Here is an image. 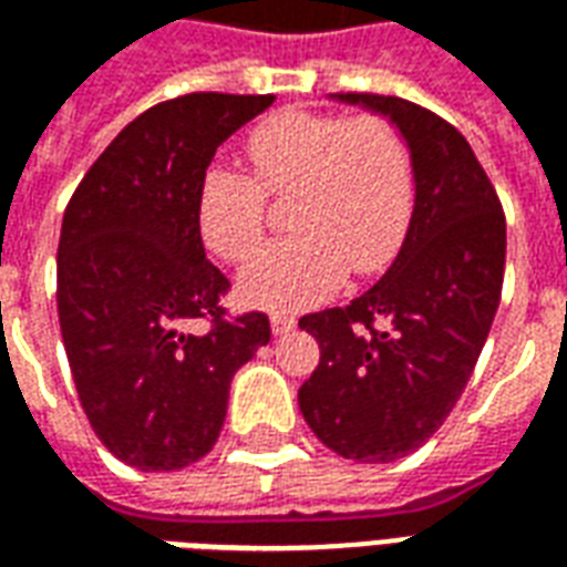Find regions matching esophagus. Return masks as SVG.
<instances>
[{
  "instance_id": "obj_1",
  "label": "esophagus",
  "mask_w": 567,
  "mask_h": 567,
  "mask_svg": "<svg viewBox=\"0 0 567 567\" xmlns=\"http://www.w3.org/2000/svg\"><path fill=\"white\" fill-rule=\"evenodd\" d=\"M270 328L276 337H282V333H291L297 328L295 316H288V312H272L270 316Z\"/></svg>"
}]
</instances>
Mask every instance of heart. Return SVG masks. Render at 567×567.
I'll list each match as a JSON object with an SVG mask.
<instances>
[{
    "label": "heart",
    "instance_id": "1",
    "mask_svg": "<svg viewBox=\"0 0 567 567\" xmlns=\"http://www.w3.org/2000/svg\"><path fill=\"white\" fill-rule=\"evenodd\" d=\"M255 178L215 163L199 178L197 227L224 260H243L267 224V197L288 194L295 230L255 251L236 288L251 307L300 309L340 288L349 267L361 276L398 255L413 218V157L380 117L282 109L246 136Z\"/></svg>",
    "mask_w": 567,
    "mask_h": 567
}]
</instances>
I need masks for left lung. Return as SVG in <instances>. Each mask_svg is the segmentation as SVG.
I'll return each mask as SVG.
<instances>
[{
	"instance_id": "8db88e82",
	"label": "left lung",
	"mask_w": 567,
	"mask_h": 567,
	"mask_svg": "<svg viewBox=\"0 0 567 567\" xmlns=\"http://www.w3.org/2000/svg\"><path fill=\"white\" fill-rule=\"evenodd\" d=\"M385 117L413 157V218L392 267L349 307L300 319L319 340L297 404L343 458L398 462L450 416L474 373L504 282L507 224L498 194L458 130L422 105L333 93Z\"/></svg>"
}]
</instances>
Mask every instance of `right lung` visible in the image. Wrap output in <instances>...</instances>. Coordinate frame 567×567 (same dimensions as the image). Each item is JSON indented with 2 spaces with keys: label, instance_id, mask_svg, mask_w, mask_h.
Returning a JSON list of instances; mask_svg holds the SVG:
<instances>
[{
  "label": "right lung",
  "instance_id": "add662e5",
  "mask_svg": "<svg viewBox=\"0 0 567 567\" xmlns=\"http://www.w3.org/2000/svg\"><path fill=\"white\" fill-rule=\"evenodd\" d=\"M276 96L187 93L142 112L100 154L63 215L56 312L81 406L105 450L178 471L215 446L236 370L270 343V319L224 321L230 288L206 260L199 178L215 151ZM212 318L209 334H187Z\"/></svg>",
  "mask_w": 567,
  "mask_h": 567
}]
</instances>
